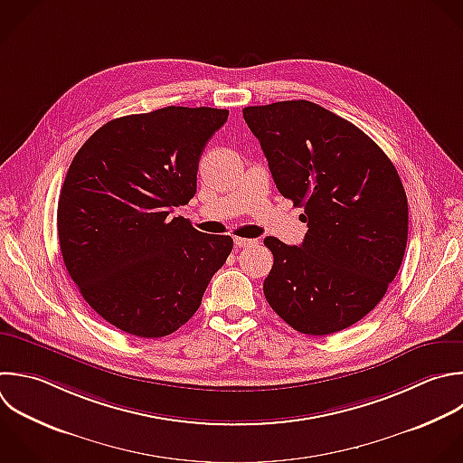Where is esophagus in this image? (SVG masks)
I'll return each mask as SVG.
<instances>
[{
	"label": "esophagus",
	"instance_id": "obj_1",
	"mask_svg": "<svg viewBox=\"0 0 463 463\" xmlns=\"http://www.w3.org/2000/svg\"><path fill=\"white\" fill-rule=\"evenodd\" d=\"M233 242H235L237 248H251V246L257 244L255 239H244V237H235Z\"/></svg>",
	"mask_w": 463,
	"mask_h": 463
}]
</instances>
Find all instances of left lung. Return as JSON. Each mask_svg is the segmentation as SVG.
<instances>
[{"label": "left lung", "instance_id": "8db88e82", "mask_svg": "<svg viewBox=\"0 0 463 463\" xmlns=\"http://www.w3.org/2000/svg\"><path fill=\"white\" fill-rule=\"evenodd\" d=\"M282 197L302 206L300 246L264 244L271 309L306 335H331L364 318L396 277L407 244V197L382 148L353 123L311 101L242 110Z\"/></svg>", "mask_w": 463, "mask_h": 463}]
</instances>
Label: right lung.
<instances>
[{
  "mask_svg": "<svg viewBox=\"0 0 463 463\" xmlns=\"http://www.w3.org/2000/svg\"><path fill=\"white\" fill-rule=\"evenodd\" d=\"M228 110L166 107L109 121L76 154L58 203L65 266L118 329L159 338L186 324L233 248L230 235L170 217L197 192V168Z\"/></svg>",
  "mask_w": 463,
  "mask_h": 463,
  "instance_id": "1",
  "label": "right lung"
}]
</instances>
